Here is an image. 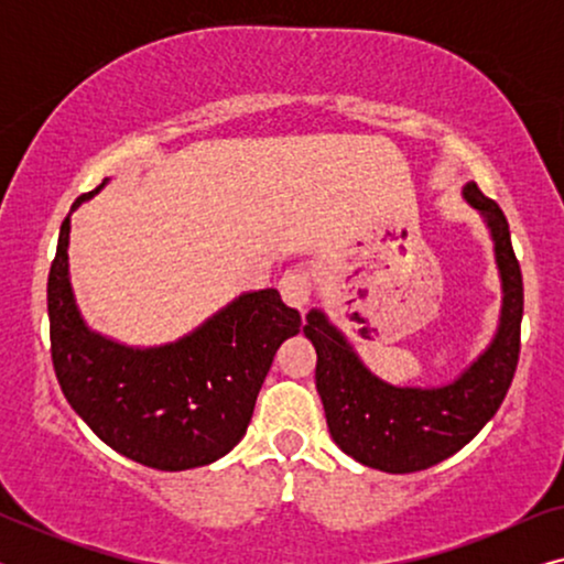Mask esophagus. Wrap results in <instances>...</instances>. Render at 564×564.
I'll list each match as a JSON object with an SVG mask.
<instances>
[{
  "mask_svg": "<svg viewBox=\"0 0 564 564\" xmlns=\"http://www.w3.org/2000/svg\"><path fill=\"white\" fill-rule=\"evenodd\" d=\"M311 290H313V282H311V274H307L305 269H290V272L282 274L280 292H282L284 303L297 307V311H303V307L307 305V300H311Z\"/></svg>",
  "mask_w": 564,
  "mask_h": 564,
  "instance_id": "1",
  "label": "esophagus"
}]
</instances>
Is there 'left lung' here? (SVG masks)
Returning a JSON list of instances; mask_svg holds the SVG:
<instances>
[{
	"instance_id": "left-lung-1",
	"label": "left lung",
	"mask_w": 564,
	"mask_h": 564,
	"mask_svg": "<svg viewBox=\"0 0 564 564\" xmlns=\"http://www.w3.org/2000/svg\"><path fill=\"white\" fill-rule=\"evenodd\" d=\"M462 197L488 228L500 280V315L488 346L449 382L392 384L377 377L354 349L349 336L313 307L303 334L318 354L315 388L338 449L382 473L405 475L434 467L473 442L503 403L521 349L523 282L500 207L477 189Z\"/></svg>"
}]
</instances>
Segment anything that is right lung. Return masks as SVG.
I'll use <instances>...</instances> for the list:
<instances>
[{"label": "right lung", "mask_w": 564, "mask_h": 564, "mask_svg": "<svg viewBox=\"0 0 564 564\" xmlns=\"http://www.w3.org/2000/svg\"><path fill=\"white\" fill-rule=\"evenodd\" d=\"M72 213L48 274L51 354L68 405L138 465L182 473L226 457L249 429L276 349L303 326L300 313L267 288L241 292L176 341L130 346L99 334L72 288Z\"/></svg>", "instance_id": "add662e5"}]
</instances>
